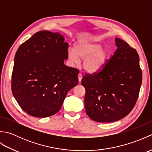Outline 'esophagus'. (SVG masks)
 Here are the masks:
<instances>
[{"label": "esophagus", "mask_w": 152, "mask_h": 152, "mask_svg": "<svg viewBox=\"0 0 152 152\" xmlns=\"http://www.w3.org/2000/svg\"><path fill=\"white\" fill-rule=\"evenodd\" d=\"M82 79V74L80 73L78 74V81H79V82H81Z\"/></svg>", "instance_id": "obj_1"}]
</instances>
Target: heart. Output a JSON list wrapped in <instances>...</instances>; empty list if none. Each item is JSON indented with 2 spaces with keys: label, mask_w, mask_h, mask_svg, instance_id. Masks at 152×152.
I'll list each match as a JSON object with an SVG mask.
<instances>
[{
  "label": "heart",
  "mask_w": 152,
  "mask_h": 152,
  "mask_svg": "<svg viewBox=\"0 0 152 152\" xmlns=\"http://www.w3.org/2000/svg\"><path fill=\"white\" fill-rule=\"evenodd\" d=\"M110 51L106 47L95 41L81 40L77 42L74 50L67 51L68 59L73 64H78L83 59V66L89 73H96L103 69L108 59Z\"/></svg>",
  "instance_id": "heart-1"
}]
</instances>
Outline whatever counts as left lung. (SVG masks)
Returning <instances> with one entry per match:
<instances>
[{"label": "left lung", "instance_id": "1", "mask_svg": "<svg viewBox=\"0 0 152 152\" xmlns=\"http://www.w3.org/2000/svg\"><path fill=\"white\" fill-rule=\"evenodd\" d=\"M114 55L101 72L86 75V114L92 120L108 123L125 118L136 103L142 79L137 51L126 42L115 38Z\"/></svg>", "mask_w": 152, "mask_h": 152}]
</instances>
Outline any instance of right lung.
I'll return each mask as SVG.
<instances>
[{
	"instance_id": "add662e5",
	"label": "right lung",
	"mask_w": 152,
	"mask_h": 152,
	"mask_svg": "<svg viewBox=\"0 0 152 152\" xmlns=\"http://www.w3.org/2000/svg\"><path fill=\"white\" fill-rule=\"evenodd\" d=\"M59 33L41 31L19 47L12 76V94L34 117L59 111L67 93L78 85L79 71L66 66L69 44Z\"/></svg>"
}]
</instances>
